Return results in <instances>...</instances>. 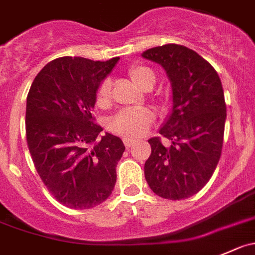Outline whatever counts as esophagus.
Returning a JSON list of instances; mask_svg holds the SVG:
<instances>
[{"instance_id":"esophagus-1","label":"esophagus","mask_w":255,"mask_h":255,"mask_svg":"<svg viewBox=\"0 0 255 255\" xmlns=\"http://www.w3.org/2000/svg\"><path fill=\"white\" fill-rule=\"evenodd\" d=\"M123 142H125V145L127 148H130L133 144H134V140L129 139V138H123Z\"/></svg>"}]
</instances>
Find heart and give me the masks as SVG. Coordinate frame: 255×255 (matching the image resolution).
I'll list each match as a JSON object with an SVG mask.
<instances>
[{
	"label": "heart",
	"instance_id": "heart-1",
	"mask_svg": "<svg viewBox=\"0 0 255 255\" xmlns=\"http://www.w3.org/2000/svg\"><path fill=\"white\" fill-rule=\"evenodd\" d=\"M128 76L134 85L142 90H150L155 82V75L150 68L142 65H133L128 68ZM96 103L100 108L111 105V83L102 81L96 91ZM154 121V115L149 108L137 107L122 110L111 120L108 128L116 134L125 138L142 137Z\"/></svg>",
	"mask_w": 255,
	"mask_h": 255
}]
</instances>
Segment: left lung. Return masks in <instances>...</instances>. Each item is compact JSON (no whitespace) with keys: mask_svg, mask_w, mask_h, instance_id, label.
Here are the masks:
<instances>
[{"mask_svg":"<svg viewBox=\"0 0 255 255\" xmlns=\"http://www.w3.org/2000/svg\"><path fill=\"white\" fill-rule=\"evenodd\" d=\"M157 62L169 77L173 108L150 138L152 153L144 177L157 196L180 201L198 193L208 183L222 154L227 107L221 78L208 61L182 44L168 43L142 53Z\"/></svg>","mask_w":255,"mask_h":255,"instance_id":"8db88e82","label":"left lung"}]
</instances>
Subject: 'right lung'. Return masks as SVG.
I'll use <instances>...</instances> for the list:
<instances>
[{
    "mask_svg": "<svg viewBox=\"0 0 255 255\" xmlns=\"http://www.w3.org/2000/svg\"><path fill=\"white\" fill-rule=\"evenodd\" d=\"M120 57H59L36 76L27 96L26 138L34 168L54 199L71 209L103 203L126 147L102 132L93 108L101 81Z\"/></svg>",
    "mask_w": 255,
    "mask_h": 255,
    "instance_id": "right-lung-1",
    "label": "right lung"
}]
</instances>
